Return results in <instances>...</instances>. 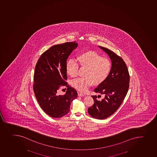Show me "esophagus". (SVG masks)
Returning <instances> with one entry per match:
<instances>
[{"label": "esophagus", "instance_id": "obj_1", "mask_svg": "<svg viewBox=\"0 0 157 157\" xmlns=\"http://www.w3.org/2000/svg\"><path fill=\"white\" fill-rule=\"evenodd\" d=\"M78 96L79 97H83L85 96V95L84 94H83L82 93H78Z\"/></svg>", "mask_w": 157, "mask_h": 157}]
</instances>
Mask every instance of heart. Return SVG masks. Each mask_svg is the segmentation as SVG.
<instances>
[{
  "mask_svg": "<svg viewBox=\"0 0 157 157\" xmlns=\"http://www.w3.org/2000/svg\"><path fill=\"white\" fill-rule=\"evenodd\" d=\"M78 63L81 67L86 68V78H79L72 81L74 88L79 92H86L88 88L93 85H99L104 82L109 75L111 69V62L107 58L92 50L85 51L77 57ZM67 73L74 77L78 73V65L74 60L67 62Z\"/></svg>",
  "mask_w": 157,
  "mask_h": 157,
  "instance_id": "b5f03b06",
  "label": "heart"
}]
</instances>
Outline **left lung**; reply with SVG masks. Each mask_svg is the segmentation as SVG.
<instances>
[{
	"label": "left lung",
	"mask_w": 157,
	"mask_h": 157,
	"mask_svg": "<svg viewBox=\"0 0 157 157\" xmlns=\"http://www.w3.org/2000/svg\"><path fill=\"white\" fill-rule=\"evenodd\" d=\"M99 47L110 58L111 69L106 80L94 90L95 93L103 95L104 97L102 100H98L96 95L92 96L95 102L88 108V113L95 118L104 119L113 114L120 107L128 90L130 78L123 60L110 50L103 47Z\"/></svg>",
	"instance_id": "8db88e82"
}]
</instances>
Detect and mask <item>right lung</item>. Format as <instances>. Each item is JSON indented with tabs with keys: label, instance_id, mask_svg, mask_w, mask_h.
Segmentation results:
<instances>
[{
	"label": "right lung",
	"instance_id": "1",
	"mask_svg": "<svg viewBox=\"0 0 157 157\" xmlns=\"http://www.w3.org/2000/svg\"><path fill=\"white\" fill-rule=\"evenodd\" d=\"M78 43L67 42L53 46L41 55L34 75V93L39 104L47 114L53 118L64 116L70 110L71 103L78 96L74 88L67 86V61ZM68 88L60 95V86Z\"/></svg>",
	"mask_w": 157,
	"mask_h": 157
}]
</instances>
